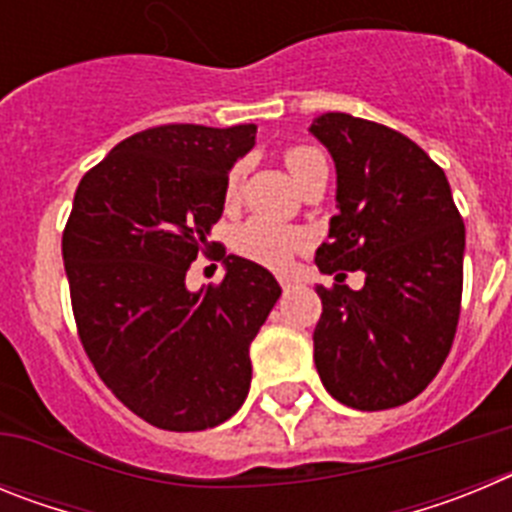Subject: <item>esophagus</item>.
<instances>
[{
    "instance_id": "1",
    "label": "esophagus",
    "mask_w": 512,
    "mask_h": 512,
    "mask_svg": "<svg viewBox=\"0 0 512 512\" xmlns=\"http://www.w3.org/2000/svg\"><path fill=\"white\" fill-rule=\"evenodd\" d=\"M279 284H282L284 292H292V289L300 287L302 282L297 277H292V274H279Z\"/></svg>"
}]
</instances>
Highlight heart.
Listing matches in <instances>:
<instances>
[{
  "mask_svg": "<svg viewBox=\"0 0 512 512\" xmlns=\"http://www.w3.org/2000/svg\"><path fill=\"white\" fill-rule=\"evenodd\" d=\"M284 164H287L289 174L297 182L312 166L325 164V158L315 148L297 146L284 153ZM238 189H241V166H235L228 174V182H225V197H228V202H233L238 197ZM302 246H305V235L300 230L269 223L264 217H251L243 225H238V230L233 233L235 251L246 256V259L256 261V264L271 266V269H279V266L287 264L292 259V253L300 251Z\"/></svg>",
  "mask_w": 512,
  "mask_h": 512,
  "instance_id": "1",
  "label": "heart"
}]
</instances>
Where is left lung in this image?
<instances>
[{
  "label": "left lung",
  "mask_w": 512,
  "mask_h": 512,
  "mask_svg": "<svg viewBox=\"0 0 512 512\" xmlns=\"http://www.w3.org/2000/svg\"><path fill=\"white\" fill-rule=\"evenodd\" d=\"M310 133L336 164V207L315 264L336 274L312 343L323 387L356 410L405 405L454 343L464 284V223L449 179L392 128L325 112ZM364 270L365 287L340 284Z\"/></svg>",
  "instance_id": "8db88e82"
}]
</instances>
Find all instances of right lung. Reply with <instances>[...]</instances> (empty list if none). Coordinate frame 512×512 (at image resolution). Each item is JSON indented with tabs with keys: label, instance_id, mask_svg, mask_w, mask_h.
<instances>
[{
	"label": "right lung",
	"instance_id": "1",
	"mask_svg": "<svg viewBox=\"0 0 512 512\" xmlns=\"http://www.w3.org/2000/svg\"><path fill=\"white\" fill-rule=\"evenodd\" d=\"M253 146L256 125H161L117 143L74 194L63 264L79 338L117 400L164 431L235 415L248 346L282 295L271 271L233 253L217 287H187L215 246L230 169Z\"/></svg>",
	"mask_w": 512,
	"mask_h": 512
}]
</instances>
